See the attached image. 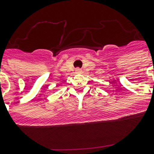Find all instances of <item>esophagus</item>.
<instances>
[{
    "instance_id": "obj_1",
    "label": "esophagus",
    "mask_w": 154,
    "mask_h": 154,
    "mask_svg": "<svg viewBox=\"0 0 154 154\" xmlns=\"http://www.w3.org/2000/svg\"><path fill=\"white\" fill-rule=\"evenodd\" d=\"M76 72H77V73H81V72H82V69H79V68H77V69H76Z\"/></svg>"
}]
</instances>
